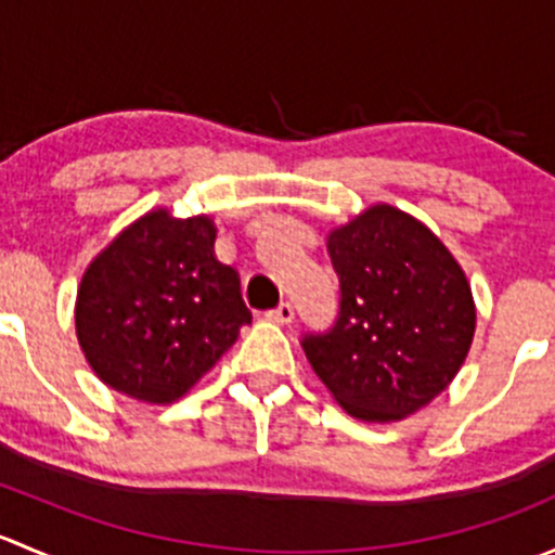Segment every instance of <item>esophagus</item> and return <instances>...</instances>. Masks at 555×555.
Returning <instances> with one entry per match:
<instances>
[{"instance_id":"esophagus-1","label":"esophagus","mask_w":555,"mask_h":555,"mask_svg":"<svg viewBox=\"0 0 555 555\" xmlns=\"http://www.w3.org/2000/svg\"><path fill=\"white\" fill-rule=\"evenodd\" d=\"M268 319H271V322H276V324H289L295 319L293 304H279L276 309L268 311Z\"/></svg>"}]
</instances>
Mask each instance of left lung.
Listing matches in <instances>:
<instances>
[{"label":"left lung","mask_w":555,"mask_h":555,"mask_svg":"<svg viewBox=\"0 0 555 555\" xmlns=\"http://www.w3.org/2000/svg\"><path fill=\"white\" fill-rule=\"evenodd\" d=\"M327 255L340 311L333 330L306 335V357L351 418L402 422L467 360L478 322L467 273L422 220L389 204L333 228Z\"/></svg>","instance_id":"8db88e82"}]
</instances>
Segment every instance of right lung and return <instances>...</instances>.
<instances>
[{"mask_svg":"<svg viewBox=\"0 0 555 555\" xmlns=\"http://www.w3.org/2000/svg\"><path fill=\"white\" fill-rule=\"evenodd\" d=\"M215 238L209 215L182 220L155 206L88 262L75 330L99 382L171 405L236 344L251 313L236 268L217 260Z\"/></svg>","mask_w":555,"mask_h":555,"instance_id":"obj_1","label":"right lung"}]
</instances>
